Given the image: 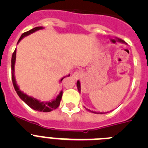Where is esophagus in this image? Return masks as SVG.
I'll return each mask as SVG.
<instances>
[{
    "label": "esophagus",
    "instance_id": "34e87169",
    "mask_svg": "<svg viewBox=\"0 0 148 148\" xmlns=\"http://www.w3.org/2000/svg\"><path fill=\"white\" fill-rule=\"evenodd\" d=\"M73 78H75V79H77V78H78L79 77L81 76V73L78 71L75 72V73L73 74Z\"/></svg>",
    "mask_w": 148,
    "mask_h": 148
}]
</instances>
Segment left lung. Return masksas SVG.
<instances>
[{"instance_id": "1", "label": "left lung", "mask_w": 148, "mask_h": 148, "mask_svg": "<svg viewBox=\"0 0 148 148\" xmlns=\"http://www.w3.org/2000/svg\"><path fill=\"white\" fill-rule=\"evenodd\" d=\"M112 41H113V43L116 42V40H112ZM119 41H120V42H122V43H125L124 40H121V39H119ZM77 87H78V92H80V91H81V86H80V82H79V81H78V82H77ZM88 110L91 111V110ZM91 112H92V111H91ZM93 113H94V112H93ZM101 113V114H102V113Z\"/></svg>"}]
</instances>
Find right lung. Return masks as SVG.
I'll return each instance as SVG.
<instances>
[{"instance_id": "right-lung-1", "label": "right lung", "mask_w": 148, "mask_h": 148, "mask_svg": "<svg viewBox=\"0 0 148 148\" xmlns=\"http://www.w3.org/2000/svg\"><path fill=\"white\" fill-rule=\"evenodd\" d=\"M42 29L41 27H35V28L29 30L27 32H23L21 35V38L18 40V42L23 38L24 36H27V35H29V34L32 33V32L37 31V30L40 29ZM15 57H16V49H15L14 53H12V84L13 86H14V88H15V91H16L17 94L18 95V96L22 99V100L26 103L28 106H29L30 108H32L35 110L40 111V112H50V111L56 109L58 108L60 104V101H61V97H62V94L63 92L61 91L59 93V95L57 96L56 99H53L52 101H46V102H44V101H40L38 99H35V98H32L31 96H29L27 94L23 93L22 91H21L18 86L17 85L16 82H15V73H14V66H15ZM67 76H70V75H68ZM65 78V77H64ZM64 78H61L62 81L64 79Z\"/></svg>"}]
</instances>
